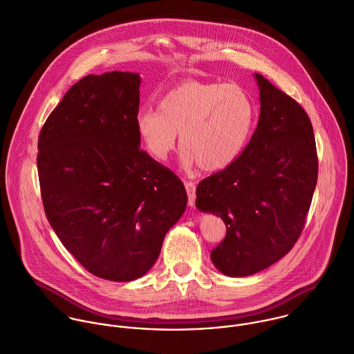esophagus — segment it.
I'll list each match as a JSON object with an SVG mask.
<instances>
[{
	"mask_svg": "<svg viewBox=\"0 0 354 354\" xmlns=\"http://www.w3.org/2000/svg\"><path fill=\"white\" fill-rule=\"evenodd\" d=\"M185 187H186V192H187L189 205L194 207V203H196V185L193 182H185Z\"/></svg>",
	"mask_w": 354,
	"mask_h": 354,
	"instance_id": "34e87169",
	"label": "esophagus"
}]
</instances>
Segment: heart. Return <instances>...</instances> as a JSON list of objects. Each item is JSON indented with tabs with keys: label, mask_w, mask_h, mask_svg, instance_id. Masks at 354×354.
Instances as JSON below:
<instances>
[{
	"label": "heart",
	"mask_w": 354,
	"mask_h": 354,
	"mask_svg": "<svg viewBox=\"0 0 354 354\" xmlns=\"http://www.w3.org/2000/svg\"><path fill=\"white\" fill-rule=\"evenodd\" d=\"M255 117L254 100L243 86L189 80L162 96L158 111H139L136 128L156 160L168 157L180 133L185 162L219 172L245 150Z\"/></svg>",
	"instance_id": "obj_1"
}]
</instances>
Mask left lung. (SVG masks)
<instances>
[{
  "label": "left lung",
  "instance_id": "obj_1",
  "mask_svg": "<svg viewBox=\"0 0 354 354\" xmlns=\"http://www.w3.org/2000/svg\"><path fill=\"white\" fill-rule=\"evenodd\" d=\"M254 77L261 114L250 143L230 167L201 180L196 190V207L226 225V237L211 259L229 277L255 274L291 251L319 172L306 111L263 75Z\"/></svg>",
  "mask_w": 354,
  "mask_h": 354
}]
</instances>
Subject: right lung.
I'll return each instance as SVG.
<instances>
[{
  "mask_svg": "<svg viewBox=\"0 0 354 354\" xmlns=\"http://www.w3.org/2000/svg\"><path fill=\"white\" fill-rule=\"evenodd\" d=\"M139 86L138 73L84 77L38 138L45 215L64 248L109 281L146 274L187 205L180 179L139 149Z\"/></svg>",
  "mask_w": 354,
  "mask_h": 354,
  "instance_id": "add662e5",
  "label": "right lung"
}]
</instances>
